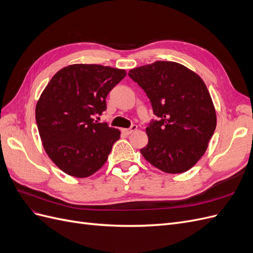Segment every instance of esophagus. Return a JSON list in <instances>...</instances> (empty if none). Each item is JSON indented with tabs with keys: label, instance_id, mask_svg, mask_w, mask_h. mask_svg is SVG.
<instances>
[{
	"label": "esophagus",
	"instance_id": "34e87169",
	"mask_svg": "<svg viewBox=\"0 0 253 253\" xmlns=\"http://www.w3.org/2000/svg\"><path fill=\"white\" fill-rule=\"evenodd\" d=\"M136 129H137V126H132L129 128H122L121 132L126 135H129V134H132L134 131H136Z\"/></svg>",
	"mask_w": 253,
	"mask_h": 253
}]
</instances>
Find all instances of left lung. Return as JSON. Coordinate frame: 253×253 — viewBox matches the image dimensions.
Wrapping results in <instances>:
<instances>
[{
	"mask_svg": "<svg viewBox=\"0 0 253 253\" xmlns=\"http://www.w3.org/2000/svg\"><path fill=\"white\" fill-rule=\"evenodd\" d=\"M128 76L145 91L158 120L145 128L140 150L152 166L170 174L190 170L202 158L216 127L208 88L193 71L172 61L133 68Z\"/></svg>",
	"mask_w": 253,
	"mask_h": 253,
	"instance_id": "obj_1",
	"label": "left lung"
}]
</instances>
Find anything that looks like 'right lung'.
<instances>
[{
    "instance_id": "add662e5",
    "label": "right lung",
    "mask_w": 253,
    "mask_h": 253,
    "mask_svg": "<svg viewBox=\"0 0 253 253\" xmlns=\"http://www.w3.org/2000/svg\"><path fill=\"white\" fill-rule=\"evenodd\" d=\"M126 75L110 66L72 64L42 91L36 105L38 129L46 154L64 173L88 177L106 163L120 131L94 116L106 110V96Z\"/></svg>"
}]
</instances>
